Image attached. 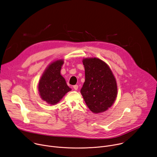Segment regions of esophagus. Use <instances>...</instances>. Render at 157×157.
<instances>
[{
  "label": "esophagus",
  "instance_id": "34e87169",
  "mask_svg": "<svg viewBox=\"0 0 157 157\" xmlns=\"http://www.w3.org/2000/svg\"><path fill=\"white\" fill-rule=\"evenodd\" d=\"M73 88L75 89V90H77V89H78V85H75V86H73Z\"/></svg>",
  "mask_w": 157,
  "mask_h": 157
}]
</instances>
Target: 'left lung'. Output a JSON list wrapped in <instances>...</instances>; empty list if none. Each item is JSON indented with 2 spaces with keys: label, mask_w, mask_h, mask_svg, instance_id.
Instances as JSON below:
<instances>
[{
  "label": "left lung",
  "mask_w": 157,
  "mask_h": 157,
  "mask_svg": "<svg viewBox=\"0 0 157 157\" xmlns=\"http://www.w3.org/2000/svg\"><path fill=\"white\" fill-rule=\"evenodd\" d=\"M82 63L85 82L81 93L93 113H102L111 107L116 100L117 94L116 79L107 64L98 58H86Z\"/></svg>",
  "instance_id": "left-lung-1"
}]
</instances>
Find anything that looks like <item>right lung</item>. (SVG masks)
I'll return each mask as SVG.
<instances>
[{"label": "right lung", "mask_w": 157, "mask_h": 157, "mask_svg": "<svg viewBox=\"0 0 157 157\" xmlns=\"http://www.w3.org/2000/svg\"><path fill=\"white\" fill-rule=\"evenodd\" d=\"M63 63V60H58L52 63L40 80V95L43 101L49 104H56L66 93L71 91V88L60 74Z\"/></svg>", "instance_id": "1"}]
</instances>
